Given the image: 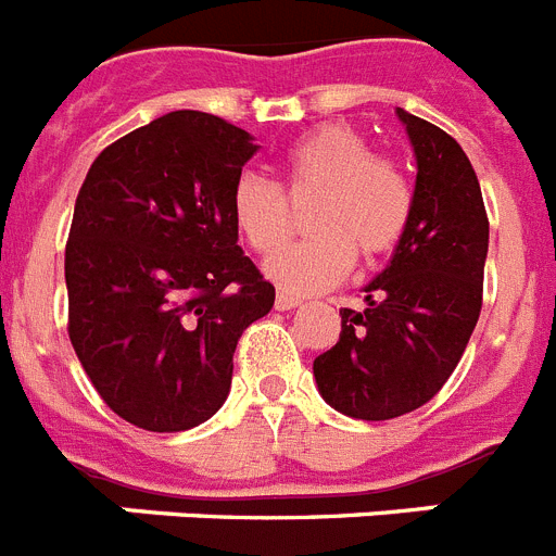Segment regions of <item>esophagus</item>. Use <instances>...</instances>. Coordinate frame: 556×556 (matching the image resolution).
I'll return each instance as SVG.
<instances>
[{
  "instance_id": "esophagus-1",
  "label": "esophagus",
  "mask_w": 556,
  "mask_h": 556,
  "mask_svg": "<svg viewBox=\"0 0 556 556\" xmlns=\"http://www.w3.org/2000/svg\"><path fill=\"white\" fill-rule=\"evenodd\" d=\"M294 306H301V298H294V294H278V298H275V308H278V312H289V308H294Z\"/></svg>"
}]
</instances>
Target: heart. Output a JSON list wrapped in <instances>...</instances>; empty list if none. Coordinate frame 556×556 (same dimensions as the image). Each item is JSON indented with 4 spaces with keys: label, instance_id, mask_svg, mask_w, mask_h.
<instances>
[{
    "label": "heart",
    "instance_id": "1",
    "mask_svg": "<svg viewBox=\"0 0 556 556\" xmlns=\"http://www.w3.org/2000/svg\"><path fill=\"white\" fill-rule=\"evenodd\" d=\"M283 190L292 200L317 194L308 211L312 236L267 262V275L287 292H320L351 269L353 255L376 262L390 253L412 217V184L401 164L372 152L351 125L314 127L283 159ZM230 214L255 253H275L292 230L281 186L242 175L230 191Z\"/></svg>",
    "mask_w": 556,
    "mask_h": 556
}]
</instances>
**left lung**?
Segmentation results:
<instances>
[{
    "mask_svg": "<svg viewBox=\"0 0 556 556\" xmlns=\"http://www.w3.org/2000/svg\"><path fill=\"white\" fill-rule=\"evenodd\" d=\"M395 113L417 161L409 225L365 287V312L342 308L339 342L314 358L320 395L356 420L401 417L443 390L479 320L488 262V211L465 150Z\"/></svg>",
    "mask_w": 556,
    "mask_h": 556,
    "instance_id": "8db88e82",
    "label": "left lung"
}]
</instances>
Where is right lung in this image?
<instances>
[{
	"instance_id": "right-lung-1",
	"label": "right lung",
	"mask_w": 556,
	"mask_h": 556,
	"mask_svg": "<svg viewBox=\"0 0 556 556\" xmlns=\"http://www.w3.org/2000/svg\"><path fill=\"white\" fill-rule=\"evenodd\" d=\"M258 144L242 127L172 111L97 155L66 242L68 339L122 420L186 431L230 392L244 328L275 287L244 250L230 191Z\"/></svg>"
}]
</instances>
